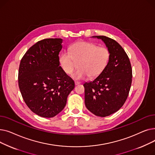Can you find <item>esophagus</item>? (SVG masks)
I'll return each mask as SVG.
<instances>
[{
    "instance_id": "esophagus-1",
    "label": "esophagus",
    "mask_w": 155,
    "mask_h": 155,
    "mask_svg": "<svg viewBox=\"0 0 155 155\" xmlns=\"http://www.w3.org/2000/svg\"><path fill=\"white\" fill-rule=\"evenodd\" d=\"M80 84V82H77V81H75V85H79Z\"/></svg>"
}]
</instances>
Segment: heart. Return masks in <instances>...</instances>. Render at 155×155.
I'll return each mask as SVG.
<instances>
[{
  "label": "heart",
  "mask_w": 155,
  "mask_h": 155,
  "mask_svg": "<svg viewBox=\"0 0 155 155\" xmlns=\"http://www.w3.org/2000/svg\"><path fill=\"white\" fill-rule=\"evenodd\" d=\"M108 49L97 46L95 44L87 41H78L70 48V52L63 53L59 61L63 70L70 74L78 62V70L71 75L75 80H82L88 75L94 78L99 75L106 67L109 60Z\"/></svg>",
  "instance_id": "heart-1"
}]
</instances>
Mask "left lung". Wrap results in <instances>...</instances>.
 <instances>
[{"label": "left lung", "instance_id": "1", "mask_svg": "<svg viewBox=\"0 0 155 155\" xmlns=\"http://www.w3.org/2000/svg\"><path fill=\"white\" fill-rule=\"evenodd\" d=\"M92 38L102 41L110 57L101 74L84 84L85 104L94 115L106 117L119 110L126 102L132 82V68L126 53L115 40L104 36Z\"/></svg>", "mask_w": 155, "mask_h": 155}]
</instances>
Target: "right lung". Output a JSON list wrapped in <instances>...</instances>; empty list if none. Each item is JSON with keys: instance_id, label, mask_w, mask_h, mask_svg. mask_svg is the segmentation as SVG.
<instances>
[{"instance_id": "add662e5", "label": "right lung", "mask_w": 155, "mask_h": 155, "mask_svg": "<svg viewBox=\"0 0 155 155\" xmlns=\"http://www.w3.org/2000/svg\"><path fill=\"white\" fill-rule=\"evenodd\" d=\"M63 39H45L32 46L21 61L18 82L22 98L36 114L50 118L61 112L75 87L60 66Z\"/></svg>"}]
</instances>
